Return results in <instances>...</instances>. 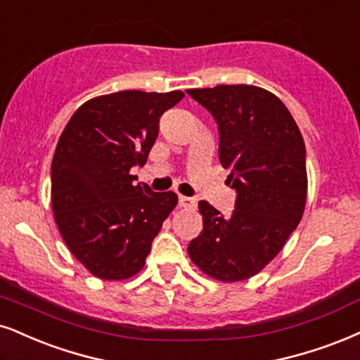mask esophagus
<instances>
[{
    "mask_svg": "<svg viewBox=\"0 0 360 360\" xmlns=\"http://www.w3.org/2000/svg\"><path fill=\"white\" fill-rule=\"evenodd\" d=\"M179 205L180 207H195V205H197V200H195V198H192V197H185V195H180Z\"/></svg>",
    "mask_w": 360,
    "mask_h": 360,
    "instance_id": "esophagus-1",
    "label": "esophagus"
}]
</instances>
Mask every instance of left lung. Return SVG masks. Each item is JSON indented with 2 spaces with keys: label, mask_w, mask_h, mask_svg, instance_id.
Returning a JSON list of instances; mask_svg holds the SVG:
<instances>
[{
  "label": "left lung",
  "mask_w": 360,
  "mask_h": 360,
  "mask_svg": "<svg viewBox=\"0 0 360 360\" xmlns=\"http://www.w3.org/2000/svg\"><path fill=\"white\" fill-rule=\"evenodd\" d=\"M187 93L215 118L220 163L237 192L230 217L198 202L203 230L188 243V255L212 278L245 281L275 259L304 215L302 133L287 106L264 88L219 85Z\"/></svg>",
  "instance_id": "obj_1"
}]
</instances>
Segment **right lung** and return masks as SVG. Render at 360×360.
I'll list each match as a JSON object with an SVG mask.
<instances>
[{
    "mask_svg": "<svg viewBox=\"0 0 360 360\" xmlns=\"http://www.w3.org/2000/svg\"><path fill=\"white\" fill-rule=\"evenodd\" d=\"M184 91L125 90L83 103L66 123L51 162V205L61 237L101 281L139 274L175 192L135 185L130 170L145 165L163 112Z\"/></svg>",
    "mask_w": 360,
    "mask_h": 360,
    "instance_id": "right-lung-1",
    "label": "right lung"
}]
</instances>
